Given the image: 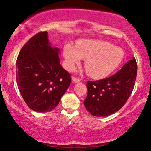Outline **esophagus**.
I'll list each match as a JSON object with an SVG mask.
<instances>
[{"mask_svg":"<svg viewBox=\"0 0 151 151\" xmlns=\"http://www.w3.org/2000/svg\"><path fill=\"white\" fill-rule=\"evenodd\" d=\"M72 82H73V83H79V81H81V79H79V78L72 77Z\"/></svg>","mask_w":151,"mask_h":151,"instance_id":"obj_1","label":"esophagus"}]
</instances>
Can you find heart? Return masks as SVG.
Listing matches in <instances>:
<instances>
[{
    "mask_svg": "<svg viewBox=\"0 0 151 151\" xmlns=\"http://www.w3.org/2000/svg\"><path fill=\"white\" fill-rule=\"evenodd\" d=\"M124 52L121 47L98 40H79L75 47L67 44L63 47V57L67 70H73L81 59L85 60L88 74L94 79L110 75L122 63Z\"/></svg>",
    "mask_w": 151,
    "mask_h": 151,
    "instance_id": "b5f03b06",
    "label": "heart"
}]
</instances>
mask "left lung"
I'll return each instance as SVG.
<instances>
[{
  "instance_id": "8db88e82",
  "label": "left lung",
  "mask_w": 151,
  "mask_h": 151,
  "mask_svg": "<svg viewBox=\"0 0 151 151\" xmlns=\"http://www.w3.org/2000/svg\"><path fill=\"white\" fill-rule=\"evenodd\" d=\"M137 74L135 58L128 61L116 74L97 81H88L85 108L94 116H108L118 111L127 101L134 88Z\"/></svg>"
}]
</instances>
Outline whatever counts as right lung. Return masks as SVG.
Segmentation results:
<instances>
[{
	"mask_svg": "<svg viewBox=\"0 0 151 151\" xmlns=\"http://www.w3.org/2000/svg\"><path fill=\"white\" fill-rule=\"evenodd\" d=\"M48 32H40L22 47L16 61V81L26 104L37 112L53 110L68 89L71 75L60 63Z\"/></svg>",
	"mask_w": 151,
	"mask_h": 151,
	"instance_id": "add662e5",
	"label": "right lung"
}]
</instances>
